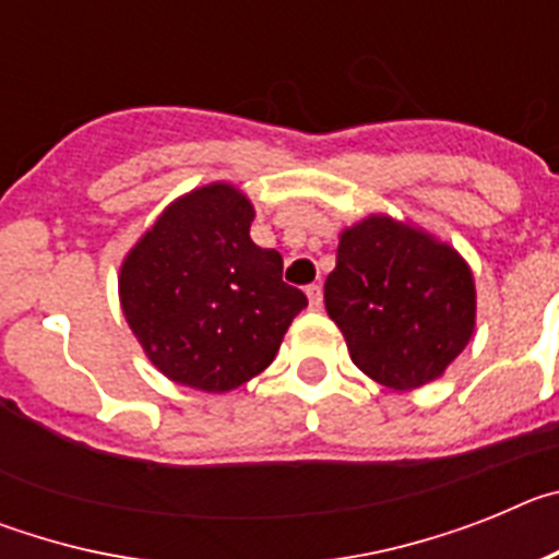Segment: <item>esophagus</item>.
Returning a JSON list of instances; mask_svg holds the SVG:
<instances>
[{"mask_svg": "<svg viewBox=\"0 0 559 559\" xmlns=\"http://www.w3.org/2000/svg\"><path fill=\"white\" fill-rule=\"evenodd\" d=\"M305 290H308L310 308H313V310H322V302H324V299H322V285L313 283V285H308V288H305Z\"/></svg>", "mask_w": 559, "mask_h": 559, "instance_id": "1", "label": "esophagus"}]
</instances>
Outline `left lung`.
Segmentation results:
<instances>
[{
    "mask_svg": "<svg viewBox=\"0 0 559 559\" xmlns=\"http://www.w3.org/2000/svg\"><path fill=\"white\" fill-rule=\"evenodd\" d=\"M324 308L360 372L383 386L417 389L471 341L476 288L451 246L372 215L341 235Z\"/></svg>",
    "mask_w": 559,
    "mask_h": 559,
    "instance_id": "obj_1",
    "label": "left lung"
}]
</instances>
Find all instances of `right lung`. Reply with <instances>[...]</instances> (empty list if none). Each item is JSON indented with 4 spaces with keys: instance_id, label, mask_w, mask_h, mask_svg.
I'll return each instance as SVG.
<instances>
[{
    "instance_id": "1",
    "label": "right lung",
    "mask_w": 559,
    "mask_h": 559,
    "mask_svg": "<svg viewBox=\"0 0 559 559\" xmlns=\"http://www.w3.org/2000/svg\"><path fill=\"white\" fill-rule=\"evenodd\" d=\"M254 210L229 185L167 206L120 274L122 313L170 380L229 392L274 360L308 296L283 283V257L260 249Z\"/></svg>"
}]
</instances>
